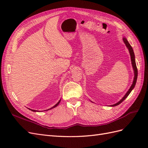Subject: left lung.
I'll return each mask as SVG.
<instances>
[{"label":"left lung","instance_id":"obj_1","mask_svg":"<svg viewBox=\"0 0 148 148\" xmlns=\"http://www.w3.org/2000/svg\"><path fill=\"white\" fill-rule=\"evenodd\" d=\"M123 42H124V43L125 44V45H126L128 49L130 54L132 64V66H133V70H134V75H135V76H134V79H133V83H132V84L131 87L130 88L129 90L127 91V92L126 94H125V95L124 96V97H123L122 99H121L120 101H119L117 103H116V104H113V105L110 106H112V107H114V106H116L119 105L121 102H122L125 99H126V98L128 97V96L130 95V93L131 91H132V89L134 88V87H135V84H136V83L137 77H138V70H137V67H136V62H135V53H134V52H133V48L132 47L130 44H129L128 41H127V39L126 38H123Z\"/></svg>","mask_w":148,"mask_h":148}]
</instances>
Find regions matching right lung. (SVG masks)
<instances>
[{
	"label": "right lung",
	"instance_id": "right-lung-1",
	"mask_svg": "<svg viewBox=\"0 0 148 148\" xmlns=\"http://www.w3.org/2000/svg\"><path fill=\"white\" fill-rule=\"evenodd\" d=\"M61 100V99H60ZM60 100L59 101V102H58L57 103V104L54 106H53L52 107H51V108H50V109H47V110H50V109H53V108H54V107H57L58 105H59V103H60ZM29 110H31V111H33V112H36L37 110H32V109H29Z\"/></svg>",
	"mask_w": 148,
	"mask_h": 148
}]
</instances>
